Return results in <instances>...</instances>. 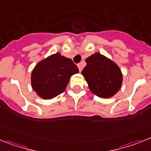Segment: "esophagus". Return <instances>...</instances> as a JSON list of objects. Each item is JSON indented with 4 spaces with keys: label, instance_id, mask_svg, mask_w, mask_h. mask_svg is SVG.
I'll return each instance as SVG.
<instances>
[{
    "label": "esophagus",
    "instance_id": "34e87169",
    "mask_svg": "<svg viewBox=\"0 0 151 151\" xmlns=\"http://www.w3.org/2000/svg\"><path fill=\"white\" fill-rule=\"evenodd\" d=\"M77 67H78V68H79L80 72L83 70V65H82V63H80V64H78V65H77Z\"/></svg>",
    "mask_w": 151,
    "mask_h": 151
}]
</instances>
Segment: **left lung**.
Masks as SVG:
<instances>
[{
  "mask_svg": "<svg viewBox=\"0 0 151 151\" xmlns=\"http://www.w3.org/2000/svg\"><path fill=\"white\" fill-rule=\"evenodd\" d=\"M85 61L81 74L90 91L100 98H111L117 93L122 84L123 75L119 65L106 56L96 52Z\"/></svg>",
  "mask_w": 151,
  "mask_h": 151,
  "instance_id": "left-lung-1",
  "label": "left lung"
}]
</instances>
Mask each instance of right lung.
<instances>
[{
  "instance_id": "right-lung-1",
  "label": "right lung",
  "mask_w": 151,
  "mask_h": 151,
  "mask_svg": "<svg viewBox=\"0 0 151 151\" xmlns=\"http://www.w3.org/2000/svg\"><path fill=\"white\" fill-rule=\"evenodd\" d=\"M79 73L78 68L70 58L60 53L38 62L31 73V85L38 96L52 99L66 90L72 75Z\"/></svg>"
}]
</instances>
